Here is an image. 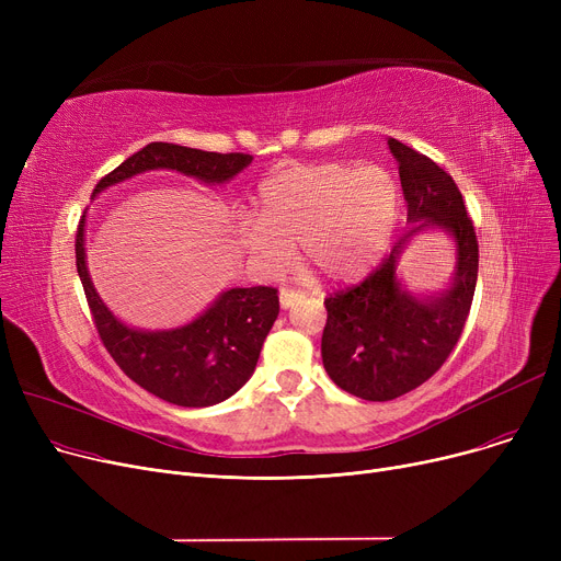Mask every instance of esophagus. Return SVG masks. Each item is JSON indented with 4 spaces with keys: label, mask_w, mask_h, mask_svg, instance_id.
Masks as SVG:
<instances>
[{
    "label": "esophagus",
    "mask_w": 561,
    "mask_h": 561,
    "mask_svg": "<svg viewBox=\"0 0 561 561\" xmlns=\"http://www.w3.org/2000/svg\"><path fill=\"white\" fill-rule=\"evenodd\" d=\"M300 298H302V296H300L298 290H288V288H282V290H279V305H282V309L293 307Z\"/></svg>",
    "instance_id": "obj_1"
}]
</instances>
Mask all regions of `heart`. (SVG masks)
<instances>
[{"label": "heart", "instance_id": "obj_1", "mask_svg": "<svg viewBox=\"0 0 561 561\" xmlns=\"http://www.w3.org/2000/svg\"><path fill=\"white\" fill-rule=\"evenodd\" d=\"M256 218L236 220V241L254 268L279 275L293 243L334 284L364 279L387 252L400 216L396 176L379 165H286L259 184Z\"/></svg>", "mask_w": 561, "mask_h": 561}]
</instances>
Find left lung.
I'll return each mask as SVG.
<instances>
[{
	"label": "left lung",
	"mask_w": 561,
	"mask_h": 561,
	"mask_svg": "<svg viewBox=\"0 0 561 561\" xmlns=\"http://www.w3.org/2000/svg\"><path fill=\"white\" fill-rule=\"evenodd\" d=\"M411 225L391 254L359 286L325 300L322 366L336 387L370 402L396 400L427 381L457 345L478 284V239L463 197L432 159L389 138ZM423 232L446 234L456 271L438 291H411L397 265Z\"/></svg>",
	"instance_id": "1"
}]
</instances>
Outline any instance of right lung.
Segmentation results:
<instances>
[{
	"instance_id": "1",
	"label": "right lung",
	"mask_w": 561,
	"mask_h": 561,
	"mask_svg": "<svg viewBox=\"0 0 561 561\" xmlns=\"http://www.w3.org/2000/svg\"><path fill=\"white\" fill-rule=\"evenodd\" d=\"M250 163V154H218L172 142H150L100 180L93 197L154 170L180 172L204 186H222ZM85 216L88 211H83L77 231V273L100 339L125 375L176 407H211L243 389L277 320V290L271 286L227 288L184 325L131 328L106 307L88 273Z\"/></svg>"
}]
</instances>
